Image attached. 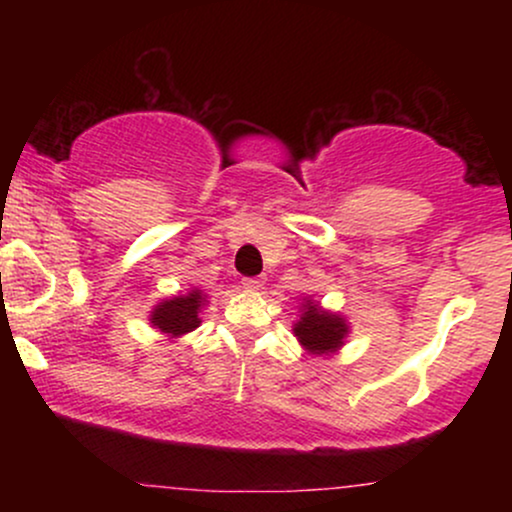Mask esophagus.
Listing matches in <instances>:
<instances>
[{
  "mask_svg": "<svg viewBox=\"0 0 512 512\" xmlns=\"http://www.w3.org/2000/svg\"><path fill=\"white\" fill-rule=\"evenodd\" d=\"M264 286V279H260V276H248V279H243V289L248 291H260Z\"/></svg>",
  "mask_w": 512,
  "mask_h": 512,
  "instance_id": "esophagus-1",
  "label": "esophagus"
}]
</instances>
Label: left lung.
<instances>
[{
  "instance_id": "left-lung-1",
  "label": "left lung",
  "mask_w": 512,
  "mask_h": 512,
  "mask_svg": "<svg viewBox=\"0 0 512 512\" xmlns=\"http://www.w3.org/2000/svg\"><path fill=\"white\" fill-rule=\"evenodd\" d=\"M349 332L351 325L346 322V317L325 310L320 301L305 296L303 303L298 305V320L293 322V334L310 356L337 354Z\"/></svg>"
}]
</instances>
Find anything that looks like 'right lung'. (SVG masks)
Returning <instances> with one entry per match:
<instances>
[{"instance_id":"obj_1","label":"right lung","mask_w":512,"mask_h":512,"mask_svg":"<svg viewBox=\"0 0 512 512\" xmlns=\"http://www.w3.org/2000/svg\"><path fill=\"white\" fill-rule=\"evenodd\" d=\"M207 296L199 289H190L178 296L163 298L151 308L149 322L154 330L166 334L168 339H180L185 334L195 332L202 325V310L207 308Z\"/></svg>"}]
</instances>
